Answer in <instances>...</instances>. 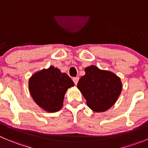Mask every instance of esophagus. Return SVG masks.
Returning <instances> with one entry per match:
<instances>
[{
	"label": "esophagus",
	"mask_w": 148,
	"mask_h": 148,
	"mask_svg": "<svg viewBox=\"0 0 148 148\" xmlns=\"http://www.w3.org/2000/svg\"><path fill=\"white\" fill-rule=\"evenodd\" d=\"M73 81H74V84H75V85H77V83H78V81H79V77H74V78H73Z\"/></svg>",
	"instance_id": "1"
}]
</instances>
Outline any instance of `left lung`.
Masks as SVG:
<instances>
[{
  "instance_id": "1",
  "label": "left lung",
  "mask_w": 148,
  "mask_h": 148,
  "mask_svg": "<svg viewBox=\"0 0 148 148\" xmlns=\"http://www.w3.org/2000/svg\"><path fill=\"white\" fill-rule=\"evenodd\" d=\"M85 74L77 84L87 105L96 112L107 111L117 101L122 90L121 78L113 72L96 66L85 69Z\"/></svg>"
}]
</instances>
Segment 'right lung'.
<instances>
[{
    "mask_svg": "<svg viewBox=\"0 0 148 148\" xmlns=\"http://www.w3.org/2000/svg\"><path fill=\"white\" fill-rule=\"evenodd\" d=\"M74 85L66 73L52 66L34 73L28 81L29 91L34 101L48 112H55L62 108L65 93Z\"/></svg>",
    "mask_w": 148,
    "mask_h": 148,
    "instance_id": "obj_1",
    "label": "right lung"
}]
</instances>
